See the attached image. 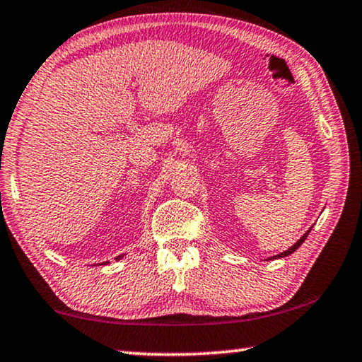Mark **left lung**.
<instances>
[{
    "label": "left lung",
    "mask_w": 362,
    "mask_h": 362,
    "mask_svg": "<svg viewBox=\"0 0 362 362\" xmlns=\"http://www.w3.org/2000/svg\"><path fill=\"white\" fill-rule=\"evenodd\" d=\"M309 233H310V229H309V230H307V233H305L304 235H302V237H300V239H299L298 242H296V244H294L293 247H289V249H288V250H286V252H283V253H279V255H274L273 258H281V257H288V255H291V253H293V252H296V250H298V249H299V247L302 245V242H304V240L307 239V235H309Z\"/></svg>",
    "instance_id": "left-lung-1"
}]
</instances>
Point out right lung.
<instances>
[{"mask_svg": "<svg viewBox=\"0 0 362 362\" xmlns=\"http://www.w3.org/2000/svg\"><path fill=\"white\" fill-rule=\"evenodd\" d=\"M120 258H122V255H120V257H117V260H120ZM105 263H109V262H105ZM105 263H104V265H105Z\"/></svg>", "mask_w": 362, "mask_h": 362, "instance_id": "obj_1", "label": "right lung"}]
</instances>
